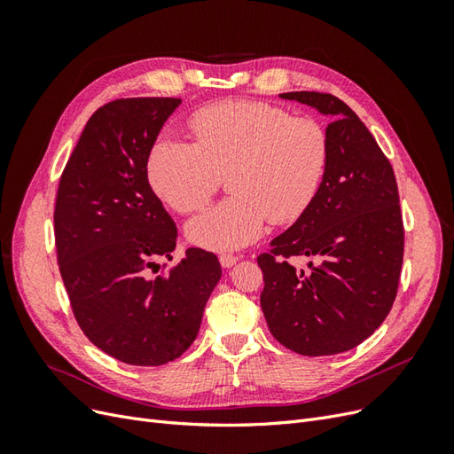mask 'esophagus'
<instances>
[{
  "label": "esophagus",
  "mask_w": 454,
  "mask_h": 454,
  "mask_svg": "<svg viewBox=\"0 0 454 454\" xmlns=\"http://www.w3.org/2000/svg\"><path fill=\"white\" fill-rule=\"evenodd\" d=\"M239 261V257H235V255H231V254H223V255H219V263H222V267L223 269H231L232 265H235Z\"/></svg>",
  "instance_id": "obj_1"
}]
</instances>
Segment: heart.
Wrapping results in <instances>:
<instances>
[{"label": "heart", "instance_id": "1", "mask_svg": "<svg viewBox=\"0 0 454 454\" xmlns=\"http://www.w3.org/2000/svg\"><path fill=\"white\" fill-rule=\"evenodd\" d=\"M195 145L159 140L149 149L145 176L157 199L177 214L208 202L227 176L229 200L187 225V239L210 252L244 248L263 235L267 219L290 223L305 214L327 167L320 122L292 117L265 102L229 100L189 119Z\"/></svg>", "mask_w": 454, "mask_h": 454}]
</instances>
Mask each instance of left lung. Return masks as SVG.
Wrapping results in <instances>:
<instances>
[{"label":"left lung","instance_id":"left-lung-1","mask_svg":"<svg viewBox=\"0 0 454 454\" xmlns=\"http://www.w3.org/2000/svg\"><path fill=\"white\" fill-rule=\"evenodd\" d=\"M329 119L327 167L312 204L261 254L267 325L286 348L332 356L358 347L387 318L403 263L395 176L379 144L333 94L284 92ZM310 256L297 271L290 256Z\"/></svg>","mask_w":454,"mask_h":454}]
</instances>
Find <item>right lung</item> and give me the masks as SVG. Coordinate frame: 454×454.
<instances>
[{
	"mask_svg": "<svg viewBox=\"0 0 454 454\" xmlns=\"http://www.w3.org/2000/svg\"><path fill=\"white\" fill-rule=\"evenodd\" d=\"M180 98H121L96 109L60 177L54 237L75 320L92 345L130 365H164L193 345L222 278L214 254L187 248L167 277L177 229L151 191V145Z\"/></svg>",
	"mask_w": 454,
	"mask_h": 454,
	"instance_id": "1",
	"label": "right lung"
}]
</instances>
